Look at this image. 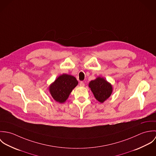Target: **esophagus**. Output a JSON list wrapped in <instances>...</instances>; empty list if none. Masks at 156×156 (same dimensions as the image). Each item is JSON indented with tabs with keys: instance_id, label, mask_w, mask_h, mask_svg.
Instances as JSON below:
<instances>
[{
	"instance_id": "34e87169",
	"label": "esophagus",
	"mask_w": 156,
	"mask_h": 156,
	"mask_svg": "<svg viewBox=\"0 0 156 156\" xmlns=\"http://www.w3.org/2000/svg\"><path fill=\"white\" fill-rule=\"evenodd\" d=\"M79 85H80V87H85V83H84V82H80Z\"/></svg>"
}]
</instances>
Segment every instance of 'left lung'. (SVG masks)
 <instances>
[{"mask_svg": "<svg viewBox=\"0 0 156 156\" xmlns=\"http://www.w3.org/2000/svg\"><path fill=\"white\" fill-rule=\"evenodd\" d=\"M94 97L99 102L103 103L110 97L113 92V87L111 83L104 77H97L91 80L88 85Z\"/></svg>", "mask_w": 156, "mask_h": 156, "instance_id": "1", "label": "left lung"}]
</instances>
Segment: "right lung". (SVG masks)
Segmentation results:
<instances>
[{
    "instance_id": "obj_1",
    "label": "right lung",
    "mask_w": 156,
    "mask_h": 156,
    "mask_svg": "<svg viewBox=\"0 0 156 156\" xmlns=\"http://www.w3.org/2000/svg\"><path fill=\"white\" fill-rule=\"evenodd\" d=\"M78 85V81L73 76L63 74L57 77L48 87L52 98L59 103L66 101L69 95Z\"/></svg>"
}]
</instances>
